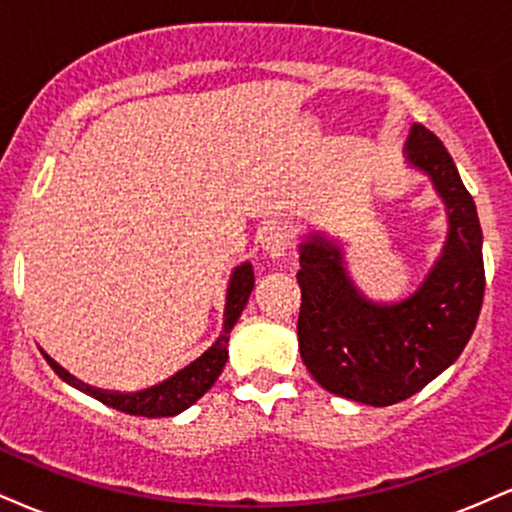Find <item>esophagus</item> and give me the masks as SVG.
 <instances>
[{"label":"esophagus","mask_w":512,"mask_h":512,"mask_svg":"<svg viewBox=\"0 0 512 512\" xmlns=\"http://www.w3.org/2000/svg\"><path fill=\"white\" fill-rule=\"evenodd\" d=\"M296 238V226L289 221H274L262 231V248L269 257H284Z\"/></svg>","instance_id":"esophagus-1"}]
</instances>
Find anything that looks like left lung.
<instances>
[{"label": "left lung", "mask_w": 512, "mask_h": 512, "mask_svg": "<svg viewBox=\"0 0 512 512\" xmlns=\"http://www.w3.org/2000/svg\"><path fill=\"white\" fill-rule=\"evenodd\" d=\"M409 161L431 175L448 204L450 236L419 291L397 305L368 303L325 238L301 248L298 349L310 375L332 395L390 407L416 395L457 361L484 303V255L474 199L443 142L411 127Z\"/></svg>", "instance_id": "1"}]
</instances>
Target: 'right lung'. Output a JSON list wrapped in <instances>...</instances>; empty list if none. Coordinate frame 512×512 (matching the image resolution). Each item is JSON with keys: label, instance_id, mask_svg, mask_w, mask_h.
Returning <instances> with one entry per match:
<instances>
[{"label": "right lung", "instance_id": "1", "mask_svg": "<svg viewBox=\"0 0 512 512\" xmlns=\"http://www.w3.org/2000/svg\"><path fill=\"white\" fill-rule=\"evenodd\" d=\"M255 289V272H252V264L245 262L233 272L231 286H228V298H226V322H223V334L216 339V344L211 346L204 356H199L195 363H190L187 368H182L180 373H175L173 378L166 383L149 387V390L134 392V395H117V392H101L93 390V387L81 385L79 380H74L67 370L57 366L50 356L48 363L60 375L62 380H67L69 385L79 387L86 395L96 397L98 402L108 404L117 411H125L132 416H146V419H161V416H175L180 411L197 402L211 385L216 383V378L221 375L223 366L228 361V334H231L233 325L238 322L240 313H243L245 303H248L250 293Z\"/></svg>", "mask_w": 512, "mask_h": 512}]
</instances>
